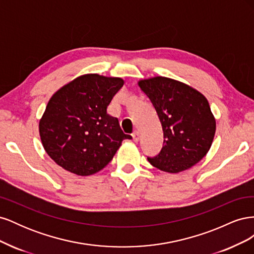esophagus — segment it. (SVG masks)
Here are the masks:
<instances>
[{
    "instance_id": "1",
    "label": "esophagus",
    "mask_w": 254,
    "mask_h": 254,
    "mask_svg": "<svg viewBox=\"0 0 254 254\" xmlns=\"http://www.w3.org/2000/svg\"><path fill=\"white\" fill-rule=\"evenodd\" d=\"M132 137H133L134 142H137L140 140V132L137 131V130H135V131H133V133H132Z\"/></svg>"
}]
</instances>
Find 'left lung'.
Instances as JSON below:
<instances>
[{"mask_svg":"<svg viewBox=\"0 0 254 254\" xmlns=\"http://www.w3.org/2000/svg\"><path fill=\"white\" fill-rule=\"evenodd\" d=\"M163 130V147L149 163L167 173H180L198 163L209 151L216 123L207 99L186 83L166 77L139 81Z\"/></svg>","mask_w":254,"mask_h":254,"instance_id":"obj_1","label":"left lung"}]
</instances>
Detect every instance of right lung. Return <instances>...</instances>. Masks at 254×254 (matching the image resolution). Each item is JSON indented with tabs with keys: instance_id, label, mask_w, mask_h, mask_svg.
Instances as JSON below:
<instances>
[{
	"instance_id": "right-lung-1",
	"label": "right lung",
	"mask_w": 254,
	"mask_h": 254,
	"mask_svg": "<svg viewBox=\"0 0 254 254\" xmlns=\"http://www.w3.org/2000/svg\"><path fill=\"white\" fill-rule=\"evenodd\" d=\"M123 84L119 77L87 74L51 97L39 132L45 151L59 166L78 176L93 175L110 162L123 140L131 139L107 113Z\"/></svg>"
}]
</instances>
